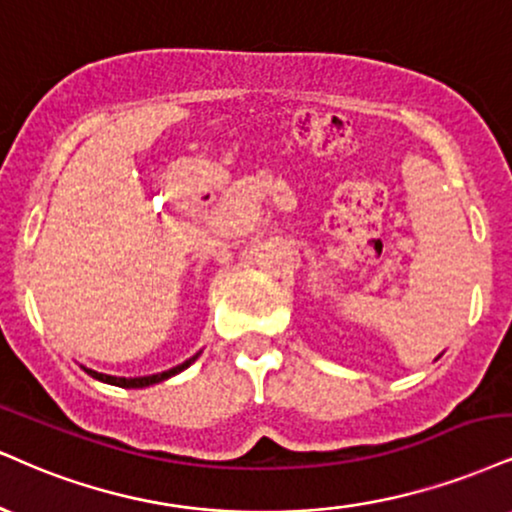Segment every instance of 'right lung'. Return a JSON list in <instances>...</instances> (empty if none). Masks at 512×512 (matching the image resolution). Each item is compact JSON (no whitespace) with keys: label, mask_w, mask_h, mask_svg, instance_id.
<instances>
[{"label":"right lung","mask_w":512,"mask_h":512,"mask_svg":"<svg viewBox=\"0 0 512 512\" xmlns=\"http://www.w3.org/2000/svg\"><path fill=\"white\" fill-rule=\"evenodd\" d=\"M193 360H195V357H190V360H186V362H183V365H178V367H174V369H166V372H162V374H150V377H138V379H126V377H109V374L92 372V369H85V372H88L90 377H95V379L104 381V384L123 386V389H143V386L159 384V381H164V379L174 377V374H178V372H183V369H186V367H188L190 362H193Z\"/></svg>","instance_id":"obj_1"}]
</instances>
